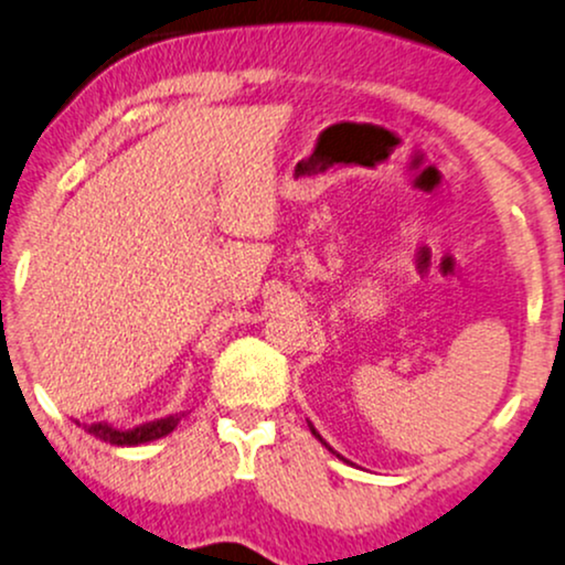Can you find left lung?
Returning a JSON list of instances; mask_svg holds the SVG:
<instances>
[{"instance_id":"obj_1","label":"left lung","mask_w":565,"mask_h":565,"mask_svg":"<svg viewBox=\"0 0 565 565\" xmlns=\"http://www.w3.org/2000/svg\"><path fill=\"white\" fill-rule=\"evenodd\" d=\"M308 426H310L312 437H316V439H321V445H326V441H323V437H321V434H318V431H316V426H312V424H310V420H308ZM326 447H329V445H326ZM329 450H331V447H329ZM331 452H334V450H331ZM337 458H339V460H344V458H342V455H339V452H337ZM344 463H350V460H344Z\"/></svg>"}]
</instances>
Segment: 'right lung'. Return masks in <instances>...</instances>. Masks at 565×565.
Segmentation results:
<instances>
[{"instance_id":"obj_1","label":"right lung","mask_w":565,"mask_h":565,"mask_svg":"<svg viewBox=\"0 0 565 565\" xmlns=\"http://www.w3.org/2000/svg\"><path fill=\"white\" fill-rule=\"evenodd\" d=\"M181 416L175 413V416L149 420V424H139V426H134V429H115V426H110V424H78V420L76 424L86 434H92V437L107 441V445L136 447V445H147V441H154V439L166 437V434H171L175 426H179Z\"/></svg>"}]
</instances>
